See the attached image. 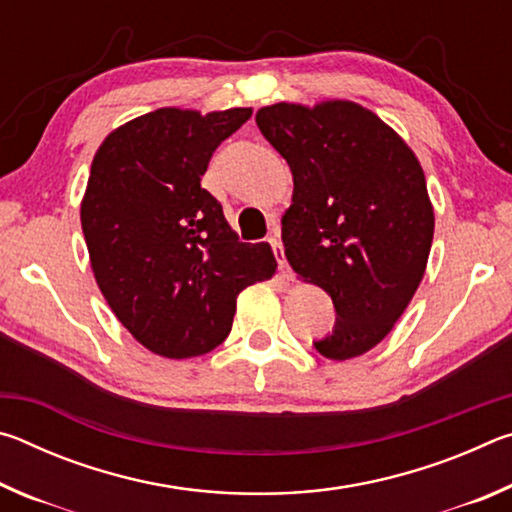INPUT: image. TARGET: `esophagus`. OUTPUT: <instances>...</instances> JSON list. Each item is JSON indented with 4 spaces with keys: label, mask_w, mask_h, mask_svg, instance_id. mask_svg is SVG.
<instances>
[{
    "label": "esophagus",
    "mask_w": 512,
    "mask_h": 512,
    "mask_svg": "<svg viewBox=\"0 0 512 512\" xmlns=\"http://www.w3.org/2000/svg\"><path fill=\"white\" fill-rule=\"evenodd\" d=\"M268 244H271L277 264H280V273L287 277V280H293V271H291V266L287 262V255H284V246H282V241H280V235H277V232H273V235L268 237Z\"/></svg>",
    "instance_id": "esophagus-1"
}]
</instances>
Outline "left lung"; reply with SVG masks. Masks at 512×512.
Returning a JSON list of instances; mask_svg holds the SVG:
<instances>
[{"instance_id":"8db88e82","label":"left lung","mask_w":512,"mask_h":512,"mask_svg":"<svg viewBox=\"0 0 512 512\" xmlns=\"http://www.w3.org/2000/svg\"><path fill=\"white\" fill-rule=\"evenodd\" d=\"M257 126L293 173L282 241L293 271L334 302L314 348L345 361L391 332L427 268L433 210L413 151L352 101L275 103Z\"/></svg>"}]
</instances>
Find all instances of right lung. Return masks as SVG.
<instances>
[{"label": "right lung", "mask_w": 512, "mask_h": 512, "mask_svg": "<svg viewBox=\"0 0 512 512\" xmlns=\"http://www.w3.org/2000/svg\"><path fill=\"white\" fill-rule=\"evenodd\" d=\"M253 115L160 108L110 133L92 160L81 225L110 309L144 348L201 357L225 341L237 296L275 273L201 187L212 153Z\"/></svg>", "instance_id": "right-lung-1"}]
</instances>
